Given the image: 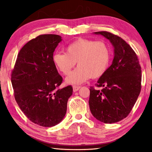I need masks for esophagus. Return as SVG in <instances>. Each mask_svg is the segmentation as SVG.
Masks as SVG:
<instances>
[{
  "instance_id": "34e87169",
  "label": "esophagus",
  "mask_w": 152,
  "mask_h": 152,
  "mask_svg": "<svg viewBox=\"0 0 152 152\" xmlns=\"http://www.w3.org/2000/svg\"><path fill=\"white\" fill-rule=\"evenodd\" d=\"M72 88H73L74 92H76V91H77L80 88V86H72Z\"/></svg>"
}]
</instances>
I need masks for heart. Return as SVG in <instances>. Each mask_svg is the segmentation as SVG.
<instances>
[{
	"instance_id": "obj_1",
	"label": "heart",
	"mask_w": 152,
	"mask_h": 152,
	"mask_svg": "<svg viewBox=\"0 0 152 152\" xmlns=\"http://www.w3.org/2000/svg\"><path fill=\"white\" fill-rule=\"evenodd\" d=\"M111 59L109 45L103 41L79 39L69 43L66 53L54 54L55 66L64 75H67L75 66L78 67L66 78L68 84H79L91 77H100L107 72Z\"/></svg>"
}]
</instances>
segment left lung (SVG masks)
Masks as SVG:
<instances>
[{"label":"left lung","instance_id":"8db88e82","mask_svg":"<svg viewBox=\"0 0 152 152\" xmlns=\"http://www.w3.org/2000/svg\"><path fill=\"white\" fill-rule=\"evenodd\" d=\"M111 41L114 58L107 72L90 87L89 107L93 115L102 122L115 123L130 113L141 91L142 70L136 53L120 37L107 31L95 32Z\"/></svg>","mask_w":152,"mask_h":152}]
</instances>
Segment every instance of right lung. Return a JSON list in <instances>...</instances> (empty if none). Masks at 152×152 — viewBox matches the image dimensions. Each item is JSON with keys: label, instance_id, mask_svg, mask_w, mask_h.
<instances>
[{"label": "right lung", "instance_id": "1", "mask_svg": "<svg viewBox=\"0 0 152 152\" xmlns=\"http://www.w3.org/2000/svg\"><path fill=\"white\" fill-rule=\"evenodd\" d=\"M61 37L41 34L29 41L18 54L11 81L18 107L34 123L45 127L63 120L72 87L59 88L63 78L53 61Z\"/></svg>", "mask_w": 152, "mask_h": 152}]
</instances>
